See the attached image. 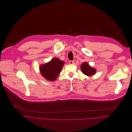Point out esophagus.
I'll return each mask as SVG.
<instances>
[{
  "mask_svg": "<svg viewBox=\"0 0 132 132\" xmlns=\"http://www.w3.org/2000/svg\"><path fill=\"white\" fill-rule=\"evenodd\" d=\"M74 61L70 60V61H69V63H70V64H74Z\"/></svg>",
  "mask_w": 132,
  "mask_h": 132,
  "instance_id": "34e87169",
  "label": "esophagus"
}]
</instances>
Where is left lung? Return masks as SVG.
Returning a JSON list of instances; mask_svg holds the SVG:
<instances>
[{
    "label": "left lung",
    "instance_id": "8db88e82",
    "mask_svg": "<svg viewBox=\"0 0 132 132\" xmlns=\"http://www.w3.org/2000/svg\"><path fill=\"white\" fill-rule=\"evenodd\" d=\"M81 69L82 72L87 76H92L96 72V69L92 68L86 62L83 63L81 65Z\"/></svg>",
    "mask_w": 132,
    "mask_h": 132
}]
</instances>
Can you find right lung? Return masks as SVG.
<instances>
[{
	"mask_svg": "<svg viewBox=\"0 0 132 132\" xmlns=\"http://www.w3.org/2000/svg\"><path fill=\"white\" fill-rule=\"evenodd\" d=\"M64 64V62L58 58H53L48 63L40 66V73L46 80L54 81L60 74Z\"/></svg>",
	"mask_w": 132,
	"mask_h": 132,
	"instance_id": "add662e5",
	"label": "right lung"
}]
</instances>
